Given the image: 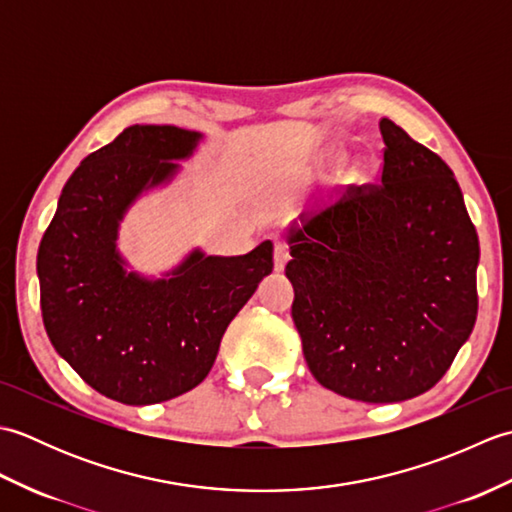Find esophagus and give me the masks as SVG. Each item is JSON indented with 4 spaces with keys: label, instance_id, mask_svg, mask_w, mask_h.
<instances>
[{
    "label": "esophagus",
    "instance_id": "esophagus-1",
    "mask_svg": "<svg viewBox=\"0 0 512 512\" xmlns=\"http://www.w3.org/2000/svg\"><path fill=\"white\" fill-rule=\"evenodd\" d=\"M275 270L277 273H281V270L286 268V264H288V259H290V250H288V246L284 244V242H277L275 244Z\"/></svg>",
    "mask_w": 512,
    "mask_h": 512
}]
</instances>
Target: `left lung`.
<instances>
[{
    "label": "left lung",
    "mask_w": 512,
    "mask_h": 512,
    "mask_svg": "<svg viewBox=\"0 0 512 512\" xmlns=\"http://www.w3.org/2000/svg\"><path fill=\"white\" fill-rule=\"evenodd\" d=\"M378 127L380 187L292 222L286 277L312 376L400 402L436 385L471 336L480 242L447 162L389 118Z\"/></svg>",
    "instance_id": "obj_1"
}]
</instances>
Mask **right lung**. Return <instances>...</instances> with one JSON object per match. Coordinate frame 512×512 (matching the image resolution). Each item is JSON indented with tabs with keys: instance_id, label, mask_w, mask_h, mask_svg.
Returning <instances> with one entry per match:
<instances>
[{
	"instance_id": "obj_1",
	"label": "right lung",
	"mask_w": 512,
	"mask_h": 512,
	"mask_svg": "<svg viewBox=\"0 0 512 512\" xmlns=\"http://www.w3.org/2000/svg\"><path fill=\"white\" fill-rule=\"evenodd\" d=\"M200 132L132 125L65 182L37 255L41 314L54 350L85 383L123 405H154L198 387L220 341L273 273V242L246 255L193 248L162 277L129 268L118 228L140 195L165 187Z\"/></svg>"
}]
</instances>
